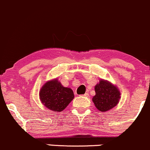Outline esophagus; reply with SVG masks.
Listing matches in <instances>:
<instances>
[{
  "mask_svg": "<svg viewBox=\"0 0 150 150\" xmlns=\"http://www.w3.org/2000/svg\"><path fill=\"white\" fill-rule=\"evenodd\" d=\"M83 96H88V93H86L85 94H83Z\"/></svg>",
  "mask_w": 150,
  "mask_h": 150,
  "instance_id": "1",
  "label": "esophagus"
}]
</instances>
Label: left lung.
<instances>
[{
	"label": "left lung",
	"instance_id": "left-lung-1",
	"mask_svg": "<svg viewBox=\"0 0 150 150\" xmlns=\"http://www.w3.org/2000/svg\"><path fill=\"white\" fill-rule=\"evenodd\" d=\"M94 89L96 94L92 98V101L99 111H109L119 103L120 90L110 81L101 79L95 86Z\"/></svg>",
	"mask_w": 150,
	"mask_h": 150
}]
</instances>
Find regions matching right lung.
Returning <instances> with one entry per match:
<instances>
[{
  "label": "right lung",
  "instance_id": "right-lung-1",
  "mask_svg": "<svg viewBox=\"0 0 150 150\" xmlns=\"http://www.w3.org/2000/svg\"><path fill=\"white\" fill-rule=\"evenodd\" d=\"M41 103L53 112H62L74 99L70 88L64 87L57 78L47 81L39 91Z\"/></svg>",
  "mask_w": 150,
  "mask_h": 150
}]
</instances>
